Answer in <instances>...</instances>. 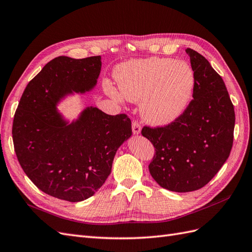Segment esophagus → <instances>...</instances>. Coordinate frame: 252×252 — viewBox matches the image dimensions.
<instances>
[{
	"label": "esophagus",
	"instance_id": "34e87169",
	"mask_svg": "<svg viewBox=\"0 0 252 252\" xmlns=\"http://www.w3.org/2000/svg\"><path fill=\"white\" fill-rule=\"evenodd\" d=\"M132 132L134 134H139L141 132V124L139 123V122H136V121L132 122Z\"/></svg>",
	"mask_w": 252,
	"mask_h": 252
}]
</instances>
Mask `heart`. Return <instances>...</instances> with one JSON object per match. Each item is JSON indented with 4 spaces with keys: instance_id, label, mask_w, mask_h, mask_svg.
<instances>
[{
    "instance_id": "obj_1",
    "label": "heart",
    "mask_w": 252,
    "mask_h": 252,
    "mask_svg": "<svg viewBox=\"0 0 252 252\" xmlns=\"http://www.w3.org/2000/svg\"><path fill=\"white\" fill-rule=\"evenodd\" d=\"M114 78L121 94L129 101H141L143 119L156 126L177 120L188 107L195 87L192 67L174 59L128 61L116 67ZM106 90L114 98L121 97L110 84Z\"/></svg>"
}]
</instances>
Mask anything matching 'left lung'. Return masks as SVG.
<instances>
[{
  "instance_id": "obj_1",
  "label": "left lung",
  "mask_w": 252,
  "mask_h": 252,
  "mask_svg": "<svg viewBox=\"0 0 252 252\" xmlns=\"http://www.w3.org/2000/svg\"><path fill=\"white\" fill-rule=\"evenodd\" d=\"M186 52L195 74L193 98L172 123L141 131L156 150L151 177L175 192L194 191L218 173L230 155L235 122L223 79L199 52Z\"/></svg>"
}]
</instances>
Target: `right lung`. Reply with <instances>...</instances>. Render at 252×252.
I'll use <instances>...</instances> for the list:
<instances>
[{
  "instance_id": "right-lung-1",
  "label": "right lung",
  "mask_w": 252,
  "mask_h": 252,
  "mask_svg": "<svg viewBox=\"0 0 252 252\" xmlns=\"http://www.w3.org/2000/svg\"><path fill=\"white\" fill-rule=\"evenodd\" d=\"M101 66L100 56L51 60L28 83L14 113L12 140L21 167L37 188L60 200L81 202L94 195L132 133L125 113L109 116L90 107L67 124L56 110L65 94L93 89Z\"/></svg>"
}]
</instances>
